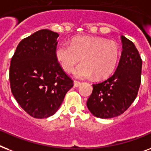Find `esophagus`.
<instances>
[{
  "label": "esophagus",
  "instance_id": "obj_1",
  "mask_svg": "<svg viewBox=\"0 0 151 151\" xmlns=\"http://www.w3.org/2000/svg\"><path fill=\"white\" fill-rule=\"evenodd\" d=\"M81 84V83L80 81H73V85H74V87H76V88L80 86Z\"/></svg>",
  "mask_w": 151,
  "mask_h": 151
}]
</instances>
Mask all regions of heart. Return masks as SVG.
Segmentation results:
<instances>
[{"mask_svg":"<svg viewBox=\"0 0 151 151\" xmlns=\"http://www.w3.org/2000/svg\"><path fill=\"white\" fill-rule=\"evenodd\" d=\"M120 50L116 42L100 37L81 36L73 39L70 45L63 43L57 48L56 56L65 71L70 72L80 62L81 64L73 70L75 77L81 79L105 78L116 68Z\"/></svg>","mask_w":151,"mask_h":151,"instance_id":"obj_1","label":"heart"}]
</instances>
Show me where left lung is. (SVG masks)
<instances>
[{
    "label": "left lung",
    "instance_id": "8db88e82",
    "mask_svg": "<svg viewBox=\"0 0 151 151\" xmlns=\"http://www.w3.org/2000/svg\"><path fill=\"white\" fill-rule=\"evenodd\" d=\"M122 51L115 73L92 84L87 101L89 111L98 118L109 119L122 115L132 105L141 83L142 60L133 42L122 35Z\"/></svg>",
    "mask_w": 151,
    "mask_h": 151
}]
</instances>
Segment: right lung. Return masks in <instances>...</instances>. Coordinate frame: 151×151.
<instances>
[{"mask_svg":"<svg viewBox=\"0 0 151 151\" xmlns=\"http://www.w3.org/2000/svg\"><path fill=\"white\" fill-rule=\"evenodd\" d=\"M59 34L42 29L19 42L11 60L9 80L14 99L34 118L55 114L73 86L56 56Z\"/></svg>","mask_w":151,"mask_h":151,"instance_id":"add662e5","label":"right lung"}]
</instances>
